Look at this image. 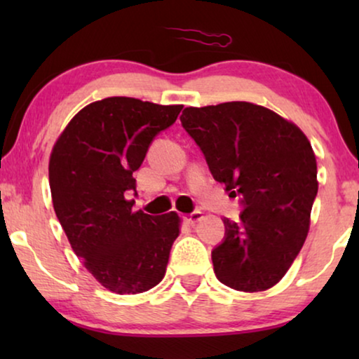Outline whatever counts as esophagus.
<instances>
[{"label": "esophagus", "instance_id": "34e87169", "mask_svg": "<svg viewBox=\"0 0 359 359\" xmlns=\"http://www.w3.org/2000/svg\"><path fill=\"white\" fill-rule=\"evenodd\" d=\"M201 217H203V212H201V210H193V212H191V214H186L184 215V220L188 224H196V222H198V220H201Z\"/></svg>", "mask_w": 359, "mask_h": 359}]
</instances>
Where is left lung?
<instances>
[{
    "instance_id": "obj_1",
    "label": "left lung",
    "mask_w": 359,
    "mask_h": 359,
    "mask_svg": "<svg viewBox=\"0 0 359 359\" xmlns=\"http://www.w3.org/2000/svg\"><path fill=\"white\" fill-rule=\"evenodd\" d=\"M180 121L214 180L243 208L238 222L224 217V240L212 250L215 276L237 291L273 287L309 232L318 189L311 142L276 112L245 101L186 107Z\"/></svg>"
}]
</instances>
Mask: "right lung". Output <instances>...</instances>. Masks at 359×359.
<instances>
[{
    "mask_svg": "<svg viewBox=\"0 0 359 359\" xmlns=\"http://www.w3.org/2000/svg\"><path fill=\"white\" fill-rule=\"evenodd\" d=\"M183 106L106 97L83 107L57 140L48 183L58 222L73 252L106 289L139 294L165 276L180 235L176 212H134V171Z\"/></svg>",
    "mask_w": 359,
    "mask_h": 359,
    "instance_id": "right-lung-1",
    "label": "right lung"
}]
</instances>
